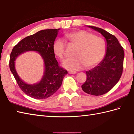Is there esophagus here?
Here are the masks:
<instances>
[{
	"instance_id": "esophagus-1",
	"label": "esophagus",
	"mask_w": 134,
	"mask_h": 134,
	"mask_svg": "<svg viewBox=\"0 0 134 134\" xmlns=\"http://www.w3.org/2000/svg\"><path fill=\"white\" fill-rule=\"evenodd\" d=\"M69 73L70 74H75L76 73V72H75V71H69Z\"/></svg>"
}]
</instances>
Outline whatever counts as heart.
<instances>
[{"mask_svg": "<svg viewBox=\"0 0 134 134\" xmlns=\"http://www.w3.org/2000/svg\"><path fill=\"white\" fill-rule=\"evenodd\" d=\"M64 40L76 47L74 58L65 60L62 66L70 71H77L85 67L94 66L103 59L106 53V44L101 37L94 36L85 30L65 34ZM65 44L62 39H57L53 44V52L60 59L64 58Z\"/></svg>", "mask_w": 134, "mask_h": 134, "instance_id": "1", "label": "heart"}]
</instances>
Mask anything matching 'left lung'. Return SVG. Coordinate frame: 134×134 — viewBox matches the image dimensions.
<instances>
[{"label": "left lung", "mask_w": 134, "mask_h": 134, "mask_svg": "<svg viewBox=\"0 0 134 134\" xmlns=\"http://www.w3.org/2000/svg\"><path fill=\"white\" fill-rule=\"evenodd\" d=\"M101 33L106 40V54L99 63L86 71L87 79L82 85L85 93L93 96L107 93L120 79L123 70V48L115 36L105 30L87 26Z\"/></svg>", "instance_id": "8db88e82"}]
</instances>
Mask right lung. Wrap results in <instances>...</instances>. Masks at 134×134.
I'll use <instances>...</instances> for the list:
<instances>
[{"label": "right lung", "mask_w": 134, "mask_h": 134, "mask_svg": "<svg viewBox=\"0 0 134 134\" xmlns=\"http://www.w3.org/2000/svg\"><path fill=\"white\" fill-rule=\"evenodd\" d=\"M60 29L38 31L19 41L10 54L9 66L11 72L23 92L35 99H45L55 94L61 86L67 71L59 66L53 52V44ZM33 51L38 53L43 60L44 73L37 83L29 84L20 78L15 69V60L22 53Z\"/></svg>", "instance_id": "obj_1"}]
</instances>
